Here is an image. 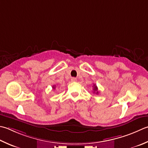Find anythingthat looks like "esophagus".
<instances>
[{
	"label": "esophagus",
	"instance_id": "obj_1",
	"mask_svg": "<svg viewBox=\"0 0 148 148\" xmlns=\"http://www.w3.org/2000/svg\"><path fill=\"white\" fill-rule=\"evenodd\" d=\"M76 81H77V79L76 77H72L71 78V82H76Z\"/></svg>",
	"mask_w": 148,
	"mask_h": 148
}]
</instances>
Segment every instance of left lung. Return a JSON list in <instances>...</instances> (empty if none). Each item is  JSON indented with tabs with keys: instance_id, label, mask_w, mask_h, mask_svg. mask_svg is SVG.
<instances>
[{
	"instance_id": "8db88e82",
	"label": "left lung",
	"mask_w": 148,
	"mask_h": 148,
	"mask_svg": "<svg viewBox=\"0 0 148 148\" xmlns=\"http://www.w3.org/2000/svg\"><path fill=\"white\" fill-rule=\"evenodd\" d=\"M93 90H94V93H96V94H97L98 93H99V92H98V91H97V86L95 85H94V88H93Z\"/></svg>"
}]
</instances>
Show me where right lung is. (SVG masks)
<instances>
[{"mask_svg": "<svg viewBox=\"0 0 148 148\" xmlns=\"http://www.w3.org/2000/svg\"><path fill=\"white\" fill-rule=\"evenodd\" d=\"M53 88H54H54H55V86H54H54H53Z\"/></svg>", "mask_w": 148, "mask_h": 148, "instance_id": "add662e5", "label": "right lung"}]
</instances>
